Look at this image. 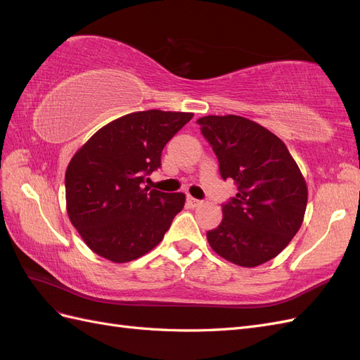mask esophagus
<instances>
[{
	"instance_id": "1",
	"label": "esophagus",
	"mask_w": 360,
	"mask_h": 360,
	"mask_svg": "<svg viewBox=\"0 0 360 360\" xmlns=\"http://www.w3.org/2000/svg\"><path fill=\"white\" fill-rule=\"evenodd\" d=\"M201 202H202L201 200H197V198H192V197H188V204H189L191 207H198V205H200Z\"/></svg>"
}]
</instances>
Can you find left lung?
Returning <instances> with one entry per match:
<instances>
[{"instance_id": "8db88e82", "label": "left lung", "mask_w": 360, "mask_h": 360, "mask_svg": "<svg viewBox=\"0 0 360 360\" xmlns=\"http://www.w3.org/2000/svg\"><path fill=\"white\" fill-rule=\"evenodd\" d=\"M237 193L222 204V222L207 231L217 255L242 267L275 258L303 222L308 188L287 146L266 127L238 115L197 120Z\"/></svg>"}]
</instances>
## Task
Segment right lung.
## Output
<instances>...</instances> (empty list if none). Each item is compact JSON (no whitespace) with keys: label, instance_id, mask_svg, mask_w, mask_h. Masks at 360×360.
<instances>
[{"label":"right lung","instance_id":"add662e5","mask_svg":"<svg viewBox=\"0 0 360 360\" xmlns=\"http://www.w3.org/2000/svg\"><path fill=\"white\" fill-rule=\"evenodd\" d=\"M193 117L139 111L120 117L86 141L66 169L70 222L93 252L127 263L153 249L184 205V193L143 186L160 168L162 150Z\"/></svg>","mask_w":360,"mask_h":360}]
</instances>
